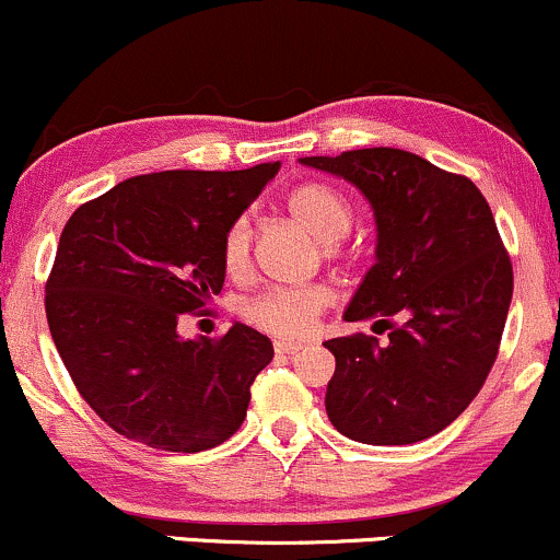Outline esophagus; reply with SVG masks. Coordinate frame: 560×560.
Returning <instances> with one entry per match:
<instances>
[{"instance_id":"1","label":"esophagus","mask_w":560,"mask_h":560,"mask_svg":"<svg viewBox=\"0 0 560 560\" xmlns=\"http://www.w3.org/2000/svg\"><path fill=\"white\" fill-rule=\"evenodd\" d=\"M299 350H304L302 341H288V339L275 341V352L278 354H296Z\"/></svg>"}]
</instances>
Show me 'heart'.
I'll list each match as a JSON object with an SVG mask.
<instances>
[{
	"mask_svg": "<svg viewBox=\"0 0 560 560\" xmlns=\"http://www.w3.org/2000/svg\"><path fill=\"white\" fill-rule=\"evenodd\" d=\"M285 208L299 224L306 226L317 240H323V248L328 256H336L339 243L350 232L354 210L339 189L328 184H302L285 197ZM250 248H254V224L248 215H240L226 226L221 240V261L230 275H243L250 264ZM330 288L323 282L310 285H285L267 288L245 304L243 315L256 328L275 336H304L315 328L323 312L330 304Z\"/></svg>",
	"mask_w": 560,
	"mask_h": 560,
	"instance_id": "obj_1",
	"label": "heart"
}]
</instances>
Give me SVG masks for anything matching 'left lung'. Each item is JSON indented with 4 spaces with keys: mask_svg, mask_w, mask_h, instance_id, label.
Listing matches in <instances>:
<instances>
[{
    "mask_svg": "<svg viewBox=\"0 0 560 560\" xmlns=\"http://www.w3.org/2000/svg\"><path fill=\"white\" fill-rule=\"evenodd\" d=\"M302 165L350 182L374 210V267L345 320L388 326L401 317L384 345L363 334L326 341L336 358L330 424L371 446L424 441L483 387L508 320L513 264L489 202L470 178L402 149H354Z\"/></svg>",
    "mask_w": 560,
    "mask_h": 560,
    "instance_id": "obj_1",
    "label": "left lung"
}]
</instances>
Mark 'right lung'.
Returning a JSON list of instances; mask_svg holds the SVG:
<instances>
[{"label": "right lung", "mask_w": 560, "mask_h": 560, "mask_svg": "<svg viewBox=\"0 0 560 560\" xmlns=\"http://www.w3.org/2000/svg\"><path fill=\"white\" fill-rule=\"evenodd\" d=\"M162 171L74 210L45 288L47 326L71 382L112 430L143 446L197 454L243 424L272 341L245 323L184 339V312L219 296L226 226L278 176Z\"/></svg>", "instance_id": "obj_1"}]
</instances>
